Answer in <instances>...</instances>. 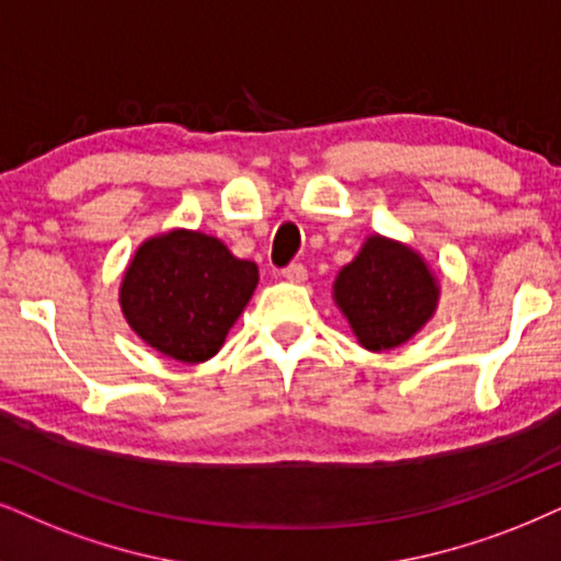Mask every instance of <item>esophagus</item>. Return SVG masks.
I'll return each mask as SVG.
<instances>
[{
	"label": "esophagus",
	"mask_w": 561,
	"mask_h": 561,
	"mask_svg": "<svg viewBox=\"0 0 561 561\" xmlns=\"http://www.w3.org/2000/svg\"><path fill=\"white\" fill-rule=\"evenodd\" d=\"M282 276H285L287 282H293V285H302V282L308 279V272H305L302 264H289L287 268H282Z\"/></svg>",
	"instance_id": "esophagus-1"
}]
</instances>
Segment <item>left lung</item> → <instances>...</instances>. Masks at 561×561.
<instances>
[{
    "label": "left lung",
    "mask_w": 561,
    "mask_h": 561,
    "mask_svg": "<svg viewBox=\"0 0 561 561\" xmlns=\"http://www.w3.org/2000/svg\"><path fill=\"white\" fill-rule=\"evenodd\" d=\"M331 295L359 346L380 354L399 350L435 318L439 279L414 245L373 232L336 274Z\"/></svg>",
    "instance_id": "left-lung-1"
}]
</instances>
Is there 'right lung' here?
<instances>
[{
	"mask_svg": "<svg viewBox=\"0 0 561 561\" xmlns=\"http://www.w3.org/2000/svg\"><path fill=\"white\" fill-rule=\"evenodd\" d=\"M259 287V266L202 230L141 240L118 285V305L145 344L183 365L207 363Z\"/></svg>",
	"mask_w": 561,
	"mask_h": 561,
	"instance_id": "add662e5",
	"label": "right lung"
}]
</instances>
